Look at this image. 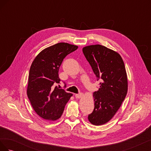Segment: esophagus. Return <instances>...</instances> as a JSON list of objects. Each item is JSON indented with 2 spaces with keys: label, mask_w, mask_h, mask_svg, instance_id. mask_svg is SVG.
<instances>
[{
  "label": "esophagus",
  "mask_w": 151,
  "mask_h": 151,
  "mask_svg": "<svg viewBox=\"0 0 151 151\" xmlns=\"http://www.w3.org/2000/svg\"><path fill=\"white\" fill-rule=\"evenodd\" d=\"M83 93H78V94H76L75 95V96H76V98L77 99H79V98L83 97Z\"/></svg>",
  "instance_id": "1"
}]
</instances>
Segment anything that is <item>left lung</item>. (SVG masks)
<instances>
[{
    "label": "left lung",
    "mask_w": 151,
    "mask_h": 151,
    "mask_svg": "<svg viewBox=\"0 0 151 151\" xmlns=\"http://www.w3.org/2000/svg\"><path fill=\"white\" fill-rule=\"evenodd\" d=\"M87 60L99 80V88L93 93L94 108L88 115L94 125L105 124L120 108L127 93L128 81L124 62L117 52L101 45L83 48Z\"/></svg>",
    "instance_id": "obj_1"
}]
</instances>
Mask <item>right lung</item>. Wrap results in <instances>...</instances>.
<instances>
[{"label": "right lung", "instance_id": "1", "mask_svg": "<svg viewBox=\"0 0 151 151\" xmlns=\"http://www.w3.org/2000/svg\"><path fill=\"white\" fill-rule=\"evenodd\" d=\"M77 48L76 45L58 43L42 50L32 63L27 94L35 112L45 120L60 118L72 96L55 85L60 82L58 70L63 59Z\"/></svg>", "mask_w": 151, "mask_h": 151}]
</instances>
